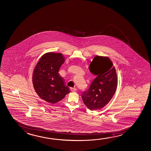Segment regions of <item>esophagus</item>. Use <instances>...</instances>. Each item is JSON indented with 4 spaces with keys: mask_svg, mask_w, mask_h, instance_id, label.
Instances as JSON below:
<instances>
[{
    "mask_svg": "<svg viewBox=\"0 0 151 151\" xmlns=\"http://www.w3.org/2000/svg\"><path fill=\"white\" fill-rule=\"evenodd\" d=\"M70 90L71 92H76V91H77V88H70Z\"/></svg>",
    "mask_w": 151,
    "mask_h": 151,
    "instance_id": "34e87169",
    "label": "esophagus"
}]
</instances>
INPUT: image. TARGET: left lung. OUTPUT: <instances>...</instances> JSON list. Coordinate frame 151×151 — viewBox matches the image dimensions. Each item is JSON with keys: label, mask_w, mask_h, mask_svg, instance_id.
Wrapping results in <instances>:
<instances>
[{"label": "left lung", "mask_w": 151, "mask_h": 151, "mask_svg": "<svg viewBox=\"0 0 151 151\" xmlns=\"http://www.w3.org/2000/svg\"><path fill=\"white\" fill-rule=\"evenodd\" d=\"M96 76L90 88L82 94L84 103L91 110H97L108 103L115 94L117 76L115 67L107 57L96 56L89 67Z\"/></svg>", "instance_id": "left-lung-1"}]
</instances>
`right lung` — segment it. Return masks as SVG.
Masks as SVG:
<instances>
[{"label": "right lung", "mask_w": 151, "mask_h": 151, "mask_svg": "<svg viewBox=\"0 0 151 151\" xmlns=\"http://www.w3.org/2000/svg\"><path fill=\"white\" fill-rule=\"evenodd\" d=\"M65 59L60 53L49 52L44 55L37 63L33 74L34 89L42 99L55 104L70 93L58 72Z\"/></svg>", "instance_id": "obj_1"}]
</instances>
